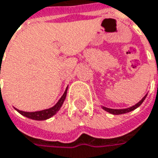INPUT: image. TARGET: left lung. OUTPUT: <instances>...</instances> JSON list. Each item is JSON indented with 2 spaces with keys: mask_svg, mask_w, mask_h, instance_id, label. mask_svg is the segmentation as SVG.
Masks as SVG:
<instances>
[{
  "mask_svg": "<svg viewBox=\"0 0 158 158\" xmlns=\"http://www.w3.org/2000/svg\"><path fill=\"white\" fill-rule=\"evenodd\" d=\"M146 95H147V94H146ZM146 95L143 98L142 100H141L138 103H136L135 105H134V106H132V107H130V108H127V109H110V108H106V107H103V106H102V109L105 110L106 111H108V112H110L111 114H115V115L127 113V112H129V111H132V110H135L136 108H138V107L142 104L143 102L144 101V99L146 98Z\"/></svg>",
  "mask_w": 158,
  "mask_h": 158,
  "instance_id": "8db88e82",
  "label": "left lung"
}]
</instances>
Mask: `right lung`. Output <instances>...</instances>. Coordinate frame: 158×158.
I'll use <instances>...</instances> for the list:
<instances>
[{
	"instance_id": "1",
	"label": "right lung",
	"mask_w": 158,
	"mask_h": 158,
	"mask_svg": "<svg viewBox=\"0 0 158 158\" xmlns=\"http://www.w3.org/2000/svg\"><path fill=\"white\" fill-rule=\"evenodd\" d=\"M67 90H68V88L66 89L64 94L62 95V97L59 99V101L56 102V105H54L53 107L47 109V110H38V111H32V112H29V111H23V110H18L15 109L19 113H21L22 115L27 117V118H30V119H33V120H36V121H44V120H47L49 119L50 117H52L53 115H55L59 109L61 108L65 99H66V96H67Z\"/></svg>"
}]
</instances>
